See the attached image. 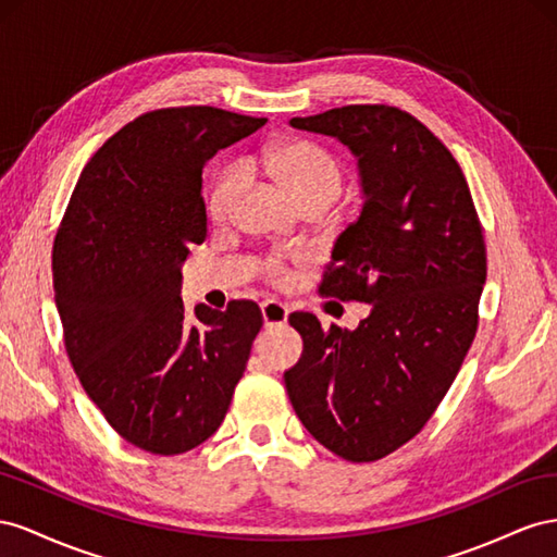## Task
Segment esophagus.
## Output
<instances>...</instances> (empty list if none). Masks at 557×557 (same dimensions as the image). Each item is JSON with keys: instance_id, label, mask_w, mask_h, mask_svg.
Returning <instances> with one entry per match:
<instances>
[{"instance_id": "34e87169", "label": "esophagus", "mask_w": 557, "mask_h": 557, "mask_svg": "<svg viewBox=\"0 0 557 557\" xmlns=\"http://www.w3.org/2000/svg\"><path fill=\"white\" fill-rule=\"evenodd\" d=\"M261 317L265 326H282L287 322L289 317V308L282 306L280 300H263L261 304Z\"/></svg>"}]
</instances>
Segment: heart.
Masks as SVG:
<instances>
[{"mask_svg":"<svg viewBox=\"0 0 557 557\" xmlns=\"http://www.w3.org/2000/svg\"><path fill=\"white\" fill-rule=\"evenodd\" d=\"M261 168L282 186L284 194L298 208H308V205L329 208L343 190L341 163L324 147L310 139H284L263 149ZM243 184V170L235 165L226 168L214 180L208 198V212L214 221H226L231 216ZM265 270L270 275H282V263L277 259H270Z\"/></svg>","mask_w":557,"mask_h":557,"instance_id":"1","label":"heart"}]
</instances>
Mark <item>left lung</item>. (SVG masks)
Returning a JSON list of instances; mask_svg holds the SVG:
<instances>
[{
	"label": "left lung",
	"mask_w": 557,
	"mask_h": 557,
	"mask_svg": "<svg viewBox=\"0 0 557 557\" xmlns=\"http://www.w3.org/2000/svg\"><path fill=\"white\" fill-rule=\"evenodd\" d=\"M289 123L357 158L363 208L333 245L320 294L371 312L355 331L294 312L304 355L284 385L324 448L373 462L420 432L469 352L487 273L481 221L453 153L406 111L349 104Z\"/></svg>",
	"instance_id": "1"
}]
</instances>
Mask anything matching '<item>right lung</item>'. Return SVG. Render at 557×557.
Returning <instances> with one entry per match:
<instances>
[{"label": "right lung", "mask_w": 557, "mask_h": 557, "mask_svg": "<svg viewBox=\"0 0 557 557\" xmlns=\"http://www.w3.org/2000/svg\"><path fill=\"white\" fill-rule=\"evenodd\" d=\"M261 125L216 107L149 111L90 158L58 228L70 361L104 420L147 453L180 455L216 432L261 331L251 300L188 320L180 296L188 249L208 235L202 168Z\"/></svg>", "instance_id": "add662e5"}]
</instances>
